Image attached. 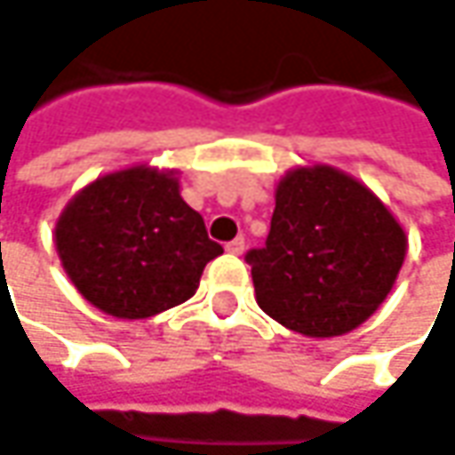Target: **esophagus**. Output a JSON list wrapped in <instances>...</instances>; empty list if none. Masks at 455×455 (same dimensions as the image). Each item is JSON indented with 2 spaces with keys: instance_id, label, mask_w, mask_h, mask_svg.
<instances>
[{
  "instance_id": "esophagus-1",
  "label": "esophagus",
  "mask_w": 455,
  "mask_h": 455,
  "mask_svg": "<svg viewBox=\"0 0 455 455\" xmlns=\"http://www.w3.org/2000/svg\"><path fill=\"white\" fill-rule=\"evenodd\" d=\"M225 251H228V253H233V256H240V253L245 251V240H243V238L230 240V243L225 245Z\"/></svg>"
}]
</instances>
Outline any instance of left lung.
Returning <instances> with one entry per match:
<instances>
[{"label":"left lung","mask_w":455,"mask_h":455,"mask_svg":"<svg viewBox=\"0 0 455 455\" xmlns=\"http://www.w3.org/2000/svg\"><path fill=\"white\" fill-rule=\"evenodd\" d=\"M263 248L245 256L256 302L307 338H335L363 325L407 256V233L366 184L312 164L286 171Z\"/></svg>","instance_id":"obj_1"}]
</instances>
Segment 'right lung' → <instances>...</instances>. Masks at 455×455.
I'll return each mask as SVG.
<instances>
[{"instance_id": "add662e5", "label": "right lung", "mask_w": 455, "mask_h": 455, "mask_svg": "<svg viewBox=\"0 0 455 455\" xmlns=\"http://www.w3.org/2000/svg\"><path fill=\"white\" fill-rule=\"evenodd\" d=\"M58 259L79 294L117 320L181 305L222 253L179 192V171H112L71 196L56 220Z\"/></svg>"}]
</instances>
